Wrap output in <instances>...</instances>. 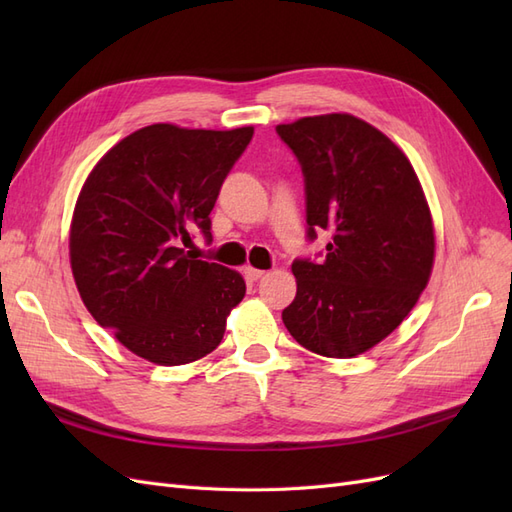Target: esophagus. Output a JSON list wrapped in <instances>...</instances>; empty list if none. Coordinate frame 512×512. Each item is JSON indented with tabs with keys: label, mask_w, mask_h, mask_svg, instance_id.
Masks as SVG:
<instances>
[{
	"label": "esophagus",
	"mask_w": 512,
	"mask_h": 512,
	"mask_svg": "<svg viewBox=\"0 0 512 512\" xmlns=\"http://www.w3.org/2000/svg\"><path fill=\"white\" fill-rule=\"evenodd\" d=\"M243 273H245V277H247V280H250V282H258L260 277H265V271H262V269H254V267H245Z\"/></svg>",
	"instance_id": "1"
}]
</instances>
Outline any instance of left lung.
<instances>
[{
  "label": "left lung",
  "instance_id": "1",
  "mask_svg": "<svg viewBox=\"0 0 512 512\" xmlns=\"http://www.w3.org/2000/svg\"><path fill=\"white\" fill-rule=\"evenodd\" d=\"M275 132L303 170L307 239L331 232L322 260L292 262L297 297L282 320L303 348L350 359L391 335L425 290L429 205L404 151L359 117H303Z\"/></svg>",
  "mask_w": 512,
  "mask_h": 512
}]
</instances>
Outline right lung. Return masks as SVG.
<instances>
[{"instance_id": "add662e5", "label": "right lung", "mask_w": 512, "mask_h": 512, "mask_svg": "<svg viewBox=\"0 0 512 512\" xmlns=\"http://www.w3.org/2000/svg\"><path fill=\"white\" fill-rule=\"evenodd\" d=\"M252 136L153 123L89 173L70 226L72 275L89 314L136 356L185 365L220 346L245 282L181 243L194 228L211 241L209 213Z\"/></svg>"}]
</instances>
